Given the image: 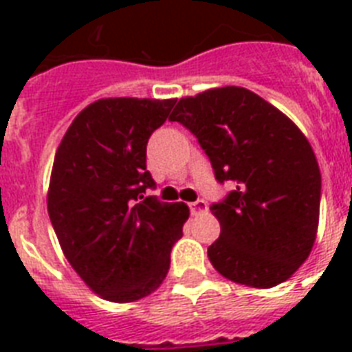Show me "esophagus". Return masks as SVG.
<instances>
[{
	"label": "esophagus",
	"instance_id": "1",
	"mask_svg": "<svg viewBox=\"0 0 352 352\" xmlns=\"http://www.w3.org/2000/svg\"><path fill=\"white\" fill-rule=\"evenodd\" d=\"M188 206H190V212H192V215L203 214V212H206V210H208V203H206V201H203V199L193 201V203H190Z\"/></svg>",
	"mask_w": 352,
	"mask_h": 352
}]
</instances>
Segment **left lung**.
<instances>
[{"instance_id":"obj_1","label":"left lung","mask_w":352,"mask_h":352,"mask_svg":"<svg viewBox=\"0 0 352 352\" xmlns=\"http://www.w3.org/2000/svg\"><path fill=\"white\" fill-rule=\"evenodd\" d=\"M195 135L215 179L235 184L210 206L221 235L214 268L235 283L270 289L300 268L316 239L322 175L290 118L245 87L181 98L170 115Z\"/></svg>"}]
</instances>
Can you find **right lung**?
I'll list each match as a JSON object with an SVG mask.
<instances>
[{
	"label": "right lung",
	"instance_id": "1",
	"mask_svg": "<svg viewBox=\"0 0 352 352\" xmlns=\"http://www.w3.org/2000/svg\"><path fill=\"white\" fill-rule=\"evenodd\" d=\"M177 100L104 98L74 118L58 146L47 208L80 278L115 303L151 294L170 270L190 210L162 203L146 146Z\"/></svg>",
	"mask_w": 352,
	"mask_h": 352
}]
</instances>
